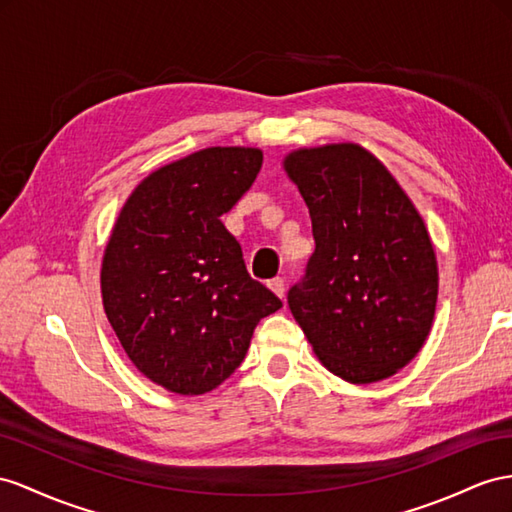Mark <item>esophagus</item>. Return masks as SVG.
I'll list each match as a JSON object with an SVG mask.
<instances>
[{
	"mask_svg": "<svg viewBox=\"0 0 512 512\" xmlns=\"http://www.w3.org/2000/svg\"><path fill=\"white\" fill-rule=\"evenodd\" d=\"M268 287H270V290H272L274 294H277L279 298H285V281H283L281 277H277V279H272V281L268 283Z\"/></svg>",
	"mask_w": 512,
	"mask_h": 512,
	"instance_id": "34e87169",
	"label": "esophagus"
}]
</instances>
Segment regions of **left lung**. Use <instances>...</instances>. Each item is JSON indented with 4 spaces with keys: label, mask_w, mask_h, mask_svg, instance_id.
<instances>
[{
    "label": "left lung",
    "mask_w": 512,
    "mask_h": 512,
    "mask_svg": "<svg viewBox=\"0 0 512 512\" xmlns=\"http://www.w3.org/2000/svg\"><path fill=\"white\" fill-rule=\"evenodd\" d=\"M283 168L309 207L316 251L287 292L329 372L368 385L402 370L430 333L437 257L422 216L359 144L292 151Z\"/></svg>",
    "instance_id": "1"
}]
</instances>
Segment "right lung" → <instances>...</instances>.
<instances>
[{
	"label": "right lung",
	"instance_id": "1",
	"mask_svg": "<svg viewBox=\"0 0 512 512\" xmlns=\"http://www.w3.org/2000/svg\"><path fill=\"white\" fill-rule=\"evenodd\" d=\"M264 155L209 147L144 177L125 201L101 264L103 309L136 368L201 396L244 361L261 318L283 307L251 279L220 216L253 186Z\"/></svg>",
	"mask_w": 512,
	"mask_h": 512
}]
</instances>
